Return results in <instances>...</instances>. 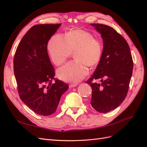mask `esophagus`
Segmentation results:
<instances>
[{"instance_id":"obj_1","label":"esophagus","mask_w":147,"mask_h":147,"mask_svg":"<svg viewBox=\"0 0 147 147\" xmlns=\"http://www.w3.org/2000/svg\"><path fill=\"white\" fill-rule=\"evenodd\" d=\"M77 86V84H69V88H74Z\"/></svg>"}]
</instances>
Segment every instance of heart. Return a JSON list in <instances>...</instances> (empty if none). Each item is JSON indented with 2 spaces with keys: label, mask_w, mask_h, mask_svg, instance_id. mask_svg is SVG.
<instances>
[{
  "label": "heart",
  "mask_w": 147,
  "mask_h": 147,
  "mask_svg": "<svg viewBox=\"0 0 147 147\" xmlns=\"http://www.w3.org/2000/svg\"><path fill=\"white\" fill-rule=\"evenodd\" d=\"M75 50V59L59 69L57 75L67 82L78 83L86 77L88 66L93 67L100 59L102 47L90 32L82 29L72 30L64 35L55 34L47 45V51L53 63L61 65L67 60L71 51Z\"/></svg>",
  "instance_id": "heart-1"
}]
</instances>
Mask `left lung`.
<instances>
[{"label":"left lung","mask_w":147,"mask_h":147,"mask_svg":"<svg viewBox=\"0 0 147 147\" xmlns=\"http://www.w3.org/2000/svg\"><path fill=\"white\" fill-rule=\"evenodd\" d=\"M101 34L103 51L95 72L86 82L92 88L91 105L100 113L110 112L126 98L132 77L133 61L126 40L109 26L91 24ZM99 79L100 84L93 83Z\"/></svg>","instance_id":"8db88e82"}]
</instances>
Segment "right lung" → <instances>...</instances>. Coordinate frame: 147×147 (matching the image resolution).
<instances>
[{"mask_svg":"<svg viewBox=\"0 0 147 147\" xmlns=\"http://www.w3.org/2000/svg\"><path fill=\"white\" fill-rule=\"evenodd\" d=\"M61 24L34 26L21 39L13 60L20 99L33 112L42 116L54 113L68 84L59 80L48 55L49 40Z\"/></svg>","mask_w":147,"mask_h":147,"instance_id":"add662e5","label":"right lung"}]
</instances>
